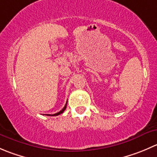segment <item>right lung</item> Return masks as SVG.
Listing matches in <instances>:
<instances>
[{
	"instance_id": "obj_1",
	"label": "right lung",
	"mask_w": 157,
	"mask_h": 157,
	"mask_svg": "<svg viewBox=\"0 0 157 157\" xmlns=\"http://www.w3.org/2000/svg\"><path fill=\"white\" fill-rule=\"evenodd\" d=\"M67 102H66V104H65V105H64V107L62 109H61V110L60 111V112H57V113H55V114H53V115H50V114H46V115H48V116H57V115H60V114L63 113V112H64V111L65 110L66 108H67Z\"/></svg>"
}]
</instances>
